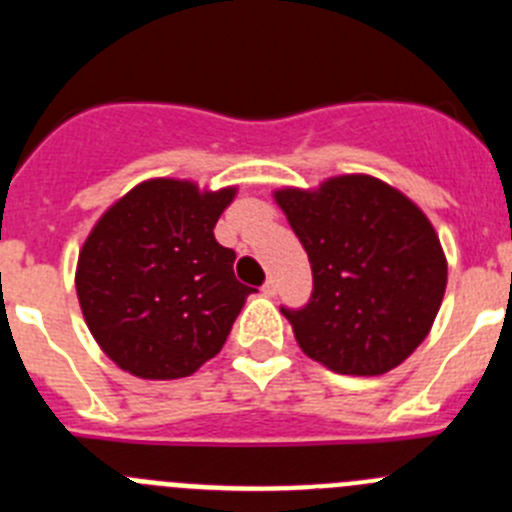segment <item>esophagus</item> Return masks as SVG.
I'll list each match as a JSON object with an SVG mask.
<instances>
[{
	"label": "esophagus",
	"mask_w": 512,
	"mask_h": 512,
	"mask_svg": "<svg viewBox=\"0 0 512 512\" xmlns=\"http://www.w3.org/2000/svg\"><path fill=\"white\" fill-rule=\"evenodd\" d=\"M261 292H264L266 297H274L279 292L277 282H274V279H266V284H264V287H261Z\"/></svg>",
	"instance_id": "1"
}]
</instances>
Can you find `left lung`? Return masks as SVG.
<instances>
[{"instance_id":"obj_1","label":"left lung","mask_w":512,"mask_h":512,"mask_svg":"<svg viewBox=\"0 0 512 512\" xmlns=\"http://www.w3.org/2000/svg\"><path fill=\"white\" fill-rule=\"evenodd\" d=\"M274 200L312 266L310 302L282 307L302 351L356 377L400 366L431 333L449 277L425 212L369 174L284 187Z\"/></svg>"}]
</instances>
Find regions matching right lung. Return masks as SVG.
I'll return each instance as SVG.
<instances>
[{
  "instance_id": "add662e5",
  "label": "right lung",
  "mask_w": 512,
  "mask_h": 512,
  "mask_svg": "<svg viewBox=\"0 0 512 512\" xmlns=\"http://www.w3.org/2000/svg\"><path fill=\"white\" fill-rule=\"evenodd\" d=\"M235 187L148 179L104 212L76 264V295L94 341L122 372L182 379L220 354L253 289L215 223Z\"/></svg>"
}]
</instances>
